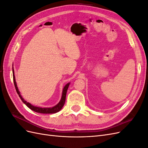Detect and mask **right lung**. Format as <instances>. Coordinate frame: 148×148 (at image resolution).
Returning a JSON list of instances; mask_svg holds the SVG:
<instances>
[{
  "label": "right lung",
  "instance_id": "obj_1",
  "mask_svg": "<svg viewBox=\"0 0 148 148\" xmlns=\"http://www.w3.org/2000/svg\"><path fill=\"white\" fill-rule=\"evenodd\" d=\"M13 82H14V85L16 89V91L18 93V95H19V97H20L21 100L23 101V102L25 104H26V106H27L31 110H33V111L36 112L38 113H41V114H54L57 112L60 111L62 107H63L64 104H65V99H66V91L67 89H68V88L70 85V83L66 84L64 89H63V92H62V98L60 101L59 102V104H57L56 106L51 107V108H42V107H36L34 106L33 105H31L30 103L27 102L26 101L24 100V99L22 98V97L21 96L20 92L18 89L16 84V82H15V75H14V72H13Z\"/></svg>",
  "mask_w": 148,
  "mask_h": 148
}]
</instances>
